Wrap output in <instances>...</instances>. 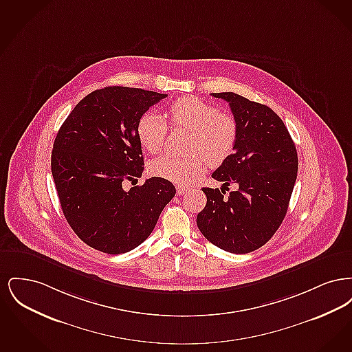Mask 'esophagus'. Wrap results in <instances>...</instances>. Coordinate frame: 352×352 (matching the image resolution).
<instances>
[{"label": "esophagus", "instance_id": "esophagus-1", "mask_svg": "<svg viewBox=\"0 0 352 352\" xmlns=\"http://www.w3.org/2000/svg\"><path fill=\"white\" fill-rule=\"evenodd\" d=\"M187 190H188V187H186V186H181V184L177 186V194H178V195H182Z\"/></svg>", "mask_w": 352, "mask_h": 352}]
</instances>
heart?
Returning <instances> with one entry per match:
<instances>
[{
    "mask_svg": "<svg viewBox=\"0 0 352 352\" xmlns=\"http://www.w3.org/2000/svg\"><path fill=\"white\" fill-rule=\"evenodd\" d=\"M171 125L191 132L186 157L164 154L151 164L155 177L174 184H188L198 179L207 165L220 166L232 154L237 142L236 118L198 98H179L168 109ZM168 124L157 112H145L137 121V137L146 151L155 154L165 145Z\"/></svg>",
    "mask_w": 352,
    "mask_h": 352,
    "instance_id": "b5f03b06",
    "label": "heart"
}]
</instances>
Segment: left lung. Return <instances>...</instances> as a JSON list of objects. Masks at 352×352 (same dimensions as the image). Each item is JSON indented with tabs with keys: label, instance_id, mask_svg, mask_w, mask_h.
I'll use <instances>...</instances> for the list:
<instances>
[{
	"label": "left lung",
	"instance_id": "obj_1",
	"mask_svg": "<svg viewBox=\"0 0 352 352\" xmlns=\"http://www.w3.org/2000/svg\"><path fill=\"white\" fill-rule=\"evenodd\" d=\"M223 99L239 126L234 151L212 178L239 188L224 197L204 187L206 207L197 217L203 236L223 251L250 253L263 247L284 220L297 179L298 157L284 121L269 107L234 92Z\"/></svg>",
	"mask_w": 352,
	"mask_h": 352
}]
</instances>
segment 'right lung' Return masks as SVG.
I'll use <instances>...</instances> for the list:
<instances>
[{
	"instance_id": "obj_1",
	"label": "right lung",
	"mask_w": 352,
	"mask_h": 352,
	"mask_svg": "<svg viewBox=\"0 0 352 352\" xmlns=\"http://www.w3.org/2000/svg\"><path fill=\"white\" fill-rule=\"evenodd\" d=\"M168 95L105 87L87 95L62 124L51 153V173L69 227L98 251L120 254L145 241L175 187L151 177L137 181L144 157L137 121Z\"/></svg>"
}]
</instances>
